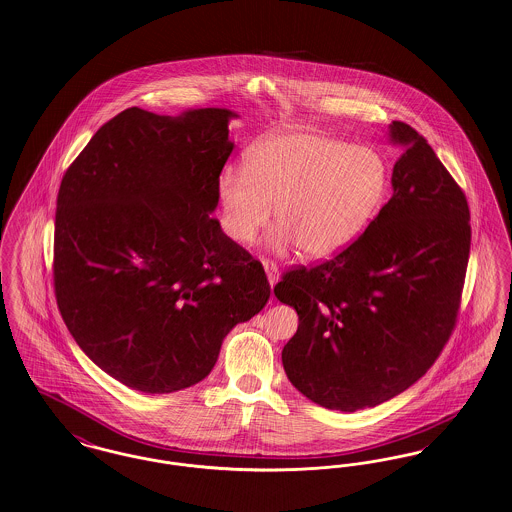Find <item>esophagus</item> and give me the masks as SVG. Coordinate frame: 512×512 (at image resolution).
<instances>
[{
  "label": "esophagus",
  "instance_id": "34e87169",
  "mask_svg": "<svg viewBox=\"0 0 512 512\" xmlns=\"http://www.w3.org/2000/svg\"><path fill=\"white\" fill-rule=\"evenodd\" d=\"M264 269H266V275H268L269 285L273 287L279 281V269L269 260H264Z\"/></svg>",
  "mask_w": 512,
  "mask_h": 512
}]
</instances>
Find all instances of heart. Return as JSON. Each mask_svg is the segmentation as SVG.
Returning <instances> with one entry per match:
<instances>
[{
  "instance_id": "1",
  "label": "heart",
  "mask_w": 512,
  "mask_h": 512,
  "mask_svg": "<svg viewBox=\"0 0 512 512\" xmlns=\"http://www.w3.org/2000/svg\"><path fill=\"white\" fill-rule=\"evenodd\" d=\"M389 189L385 158L368 146L285 131L244 154L243 173L227 167L217 179L221 227L235 244H252L271 221V248L298 246L310 260L345 250L376 216Z\"/></svg>"
}]
</instances>
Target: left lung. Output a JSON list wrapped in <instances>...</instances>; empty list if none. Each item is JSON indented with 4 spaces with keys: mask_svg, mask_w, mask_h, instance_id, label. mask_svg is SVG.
Listing matches in <instances>:
<instances>
[{
    "mask_svg": "<svg viewBox=\"0 0 512 512\" xmlns=\"http://www.w3.org/2000/svg\"><path fill=\"white\" fill-rule=\"evenodd\" d=\"M403 146L393 196L368 229L273 293L298 314L281 358L296 389L329 410L385 403L430 370L449 341L470 254L466 196L424 136L389 125Z\"/></svg>",
    "mask_w": 512,
    "mask_h": 512,
    "instance_id": "left-lung-1",
    "label": "left lung"
}]
</instances>
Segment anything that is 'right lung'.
I'll use <instances>...</instances> for the list:
<instances>
[{"label":"right lung","instance_id":"right-lung-1","mask_svg":"<svg viewBox=\"0 0 512 512\" xmlns=\"http://www.w3.org/2000/svg\"><path fill=\"white\" fill-rule=\"evenodd\" d=\"M231 109L129 108L67 169L55 214V298L82 352L162 395L202 381L225 335L268 302L264 268L214 214Z\"/></svg>","mask_w":512,"mask_h":512}]
</instances>
